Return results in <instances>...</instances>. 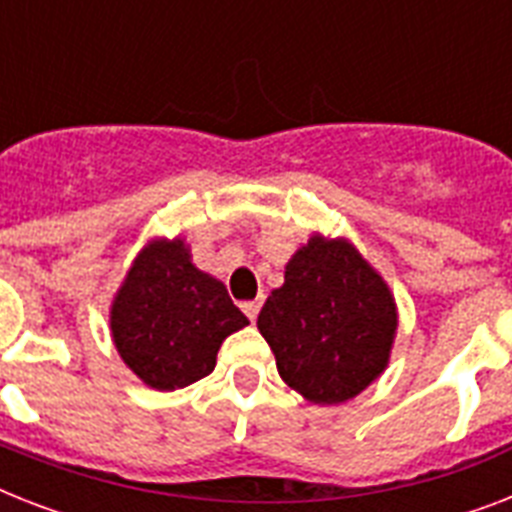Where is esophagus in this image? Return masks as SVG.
Masks as SVG:
<instances>
[{"mask_svg":"<svg viewBox=\"0 0 512 512\" xmlns=\"http://www.w3.org/2000/svg\"><path fill=\"white\" fill-rule=\"evenodd\" d=\"M260 300H247V303H241V311L247 313V319L249 321H255L257 319V313H260Z\"/></svg>","mask_w":512,"mask_h":512,"instance_id":"obj_1","label":"esophagus"}]
</instances>
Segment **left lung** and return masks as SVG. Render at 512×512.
Masks as SVG:
<instances>
[{"mask_svg":"<svg viewBox=\"0 0 512 512\" xmlns=\"http://www.w3.org/2000/svg\"><path fill=\"white\" fill-rule=\"evenodd\" d=\"M257 329L289 388L337 406L388 369L398 305L353 241L313 233L284 265V284L268 295Z\"/></svg>","mask_w":512,"mask_h":512,"instance_id":"1","label":"left lung"}]
</instances>
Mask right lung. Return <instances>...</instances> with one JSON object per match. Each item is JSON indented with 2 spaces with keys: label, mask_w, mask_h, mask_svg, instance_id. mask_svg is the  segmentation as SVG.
<instances>
[{
  "label": "right lung",
  "mask_w": 512,
  "mask_h": 512,
  "mask_svg": "<svg viewBox=\"0 0 512 512\" xmlns=\"http://www.w3.org/2000/svg\"><path fill=\"white\" fill-rule=\"evenodd\" d=\"M247 324L223 281L196 268L180 233L143 244L108 308L116 353L154 390H177L207 377L225 337Z\"/></svg>",
  "instance_id": "1"
}]
</instances>
